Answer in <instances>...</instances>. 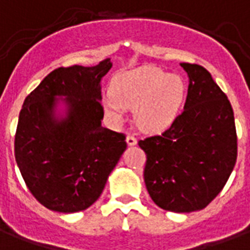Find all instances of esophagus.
Returning <instances> with one entry per match:
<instances>
[{"label":"esophagus","instance_id":"obj_1","mask_svg":"<svg viewBox=\"0 0 250 250\" xmlns=\"http://www.w3.org/2000/svg\"><path fill=\"white\" fill-rule=\"evenodd\" d=\"M126 144L129 146H134L136 144H137V138L134 137V136H130V134H127L126 136Z\"/></svg>","mask_w":250,"mask_h":250}]
</instances>
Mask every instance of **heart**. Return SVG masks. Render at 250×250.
<instances>
[{
  "label": "heart",
  "mask_w": 250,
  "mask_h": 250,
  "mask_svg": "<svg viewBox=\"0 0 250 250\" xmlns=\"http://www.w3.org/2000/svg\"><path fill=\"white\" fill-rule=\"evenodd\" d=\"M184 93L185 85L177 74H167L158 67H140L116 78L113 96L104 98V107L114 121H121L125 107H136L138 126L146 132H160L178 114Z\"/></svg>",
  "instance_id": "b5f03b06"
}]
</instances>
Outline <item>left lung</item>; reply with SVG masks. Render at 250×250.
I'll use <instances>...</instances> for the list:
<instances>
[{"label":"left lung","mask_w":250,"mask_h":250,"mask_svg":"<svg viewBox=\"0 0 250 250\" xmlns=\"http://www.w3.org/2000/svg\"><path fill=\"white\" fill-rule=\"evenodd\" d=\"M189 78L184 110L160 136L138 145L146 154L144 181L154 204L164 210L190 213L214 200L237 158L232 105L210 73L181 62Z\"/></svg>","instance_id":"obj_1"}]
</instances>
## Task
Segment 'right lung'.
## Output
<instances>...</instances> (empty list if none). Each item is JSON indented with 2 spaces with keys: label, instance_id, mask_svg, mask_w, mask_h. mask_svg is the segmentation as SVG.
<instances>
[{
  "label": "right lung",
  "instance_id": "obj_1",
  "mask_svg": "<svg viewBox=\"0 0 250 250\" xmlns=\"http://www.w3.org/2000/svg\"><path fill=\"white\" fill-rule=\"evenodd\" d=\"M110 67V58L58 67L23 101L14 156L30 193L50 210L93 205L126 150L125 136L101 125V81Z\"/></svg>",
  "mask_w": 250,
  "mask_h": 250
}]
</instances>
